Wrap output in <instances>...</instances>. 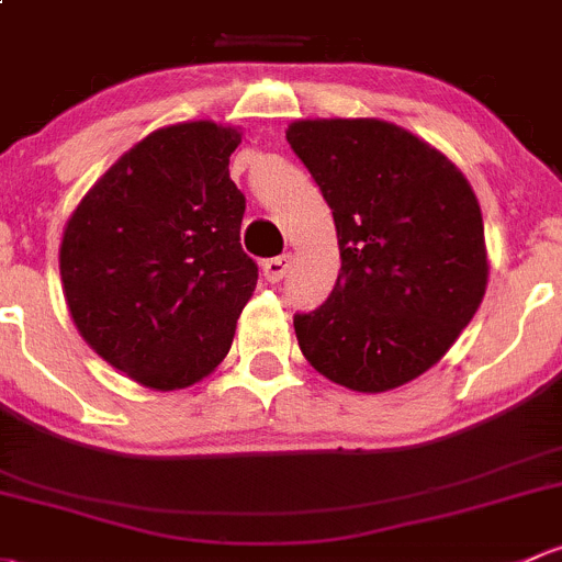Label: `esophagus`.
Wrapping results in <instances>:
<instances>
[{
	"instance_id": "esophagus-1",
	"label": "esophagus",
	"mask_w": 562,
	"mask_h": 562,
	"mask_svg": "<svg viewBox=\"0 0 562 562\" xmlns=\"http://www.w3.org/2000/svg\"><path fill=\"white\" fill-rule=\"evenodd\" d=\"M289 265H292V257H289V254H281V257H273V259H265L262 276L270 283H279V281H283V276H286Z\"/></svg>"
}]
</instances>
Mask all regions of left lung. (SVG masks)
I'll return each mask as SVG.
<instances>
[{"mask_svg":"<svg viewBox=\"0 0 562 562\" xmlns=\"http://www.w3.org/2000/svg\"><path fill=\"white\" fill-rule=\"evenodd\" d=\"M286 140L335 218L340 273L294 314L305 360L357 392L436 366L476 314L487 248L476 194L441 151L375 119L294 121Z\"/></svg>","mask_w":562,"mask_h":562,"instance_id":"obj_1","label":"left lung"}]
</instances>
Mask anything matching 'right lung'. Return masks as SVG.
Listing matches in <instances>:
<instances>
[{"instance_id":"obj_1","label":"right lung","mask_w":562,"mask_h":562,"mask_svg":"<svg viewBox=\"0 0 562 562\" xmlns=\"http://www.w3.org/2000/svg\"><path fill=\"white\" fill-rule=\"evenodd\" d=\"M238 146V130L211 121L156 130L67 222L59 268L75 327L154 390L211 373L257 286V262L240 246L246 196L229 178Z\"/></svg>"}]
</instances>
